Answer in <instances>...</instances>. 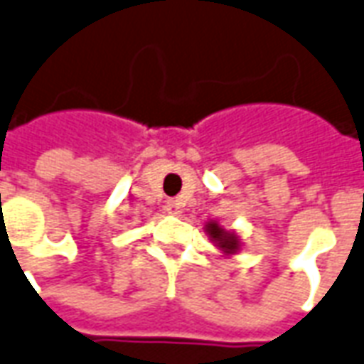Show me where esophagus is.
Returning a JSON list of instances; mask_svg holds the SVG:
<instances>
[{
  "label": "esophagus",
  "mask_w": 364,
  "mask_h": 364,
  "mask_svg": "<svg viewBox=\"0 0 364 364\" xmlns=\"http://www.w3.org/2000/svg\"><path fill=\"white\" fill-rule=\"evenodd\" d=\"M166 210H168L169 214H181V203L179 200H169L168 204H166Z\"/></svg>",
  "instance_id": "34e87169"
}]
</instances>
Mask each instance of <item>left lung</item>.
<instances>
[{"mask_svg": "<svg viewBox=\"0 0 364 364\" xmlns=\"http://www.w3.org/2000/svg\"><path fill=\"white\" fill-rule=\"evenodd\" d=\"M206 230H208L210 235L216 239L218 247H220V249H223L225 252H231V250L237 249V237L231 235V233H225V231H223L222 228L218 225V223H214V222L208 223V228H206Z\"/></svg>", "mask_w": 364, "mask_h": 364, "instance_id": "left-lung-1", "label": "left lung"}]
</instances>
